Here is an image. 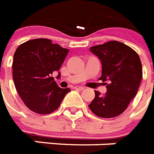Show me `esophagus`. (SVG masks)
I'll return each mask as SVG.
<instances>
[{"label":"esophagus","mask_w":154,"mask_h":154,"mask_svg":"<svg viewBox=\"0 0 154 154\" xmlns=\"http://www.w3.org/2000/svg\"><path fill=\"white\" fill-rule=\"evenodd\" d=\"M75 90H79V91H83V90L84 89V87H79V86H76V87H75Z\"/></svg>","instance_id":"1"}]
</instances>
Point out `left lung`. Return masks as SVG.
Here are the masks:
<instances>
[{"instance_id": "obj_1", "label": "left lung", "mask_w": 154, "mask_h": 154, "mask_svg": "<svg viewBox=\"0 0 154 154\" xmlns=\"http://www.w3.org/2000/svg\"><path fill=\"white\" fill-rule=\"evenodd\" d=\"M102 63V75L106 91L95 97L89 107L97 116L110 119L122 114L137 94L142 79V67L137 53L131 48L114 40L90 48Z\"/></svg>"}]
</instances>
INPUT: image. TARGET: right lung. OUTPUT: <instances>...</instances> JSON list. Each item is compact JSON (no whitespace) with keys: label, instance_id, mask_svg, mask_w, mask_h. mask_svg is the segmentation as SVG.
Wrapping results in <instances>:
<instances>
[{"label":"right lung","instance_id":"1","mask_svg":"<svg viewBox=\"0 0 154 154\" xmlns=\"http://www.w3.org/2000/svg\"><path fill=\"white\" fill-rule=\"evenodd\" d=\"M68 51L48 39L28 40L17 48L13 56V81L28 109L48 114L59 108L71 90L59 87L51 75L60 70Z\"/></svg>","mask_w":154,"mask_h":154}]
</instances>
